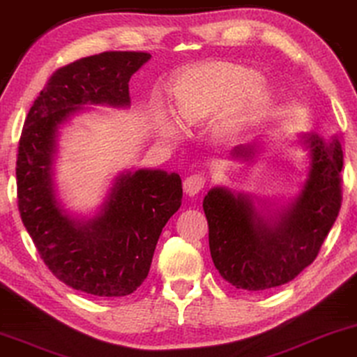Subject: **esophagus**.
I'll use <instances>...</instances> for the list:
<instances>
[{
    "label": "esophagus",
    "instance_id": "34e87169",
    "mask_svg": "<svg viewBox=\"0 0 357 357\" xmlns=\"http://www.w3.org/2000/svg\"><path fill=\"white\" fill-rule=\"evenodd\" d=\"M183 188L188 196H196V194H199L204 188H206V178H204L202 174L188 176V178L184 179Z\"/></svg>",
    "mask_w": 357,
    "mask_h": 357
}]
</instances>
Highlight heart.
Returning <instances> with one entry per match:
<instances>
[{
    "label": "heart",
    "mask_w": 357,
    "mask_h": 357,
    "mask_svg": "<svg viewBox=\"0 0 357 357\" xmlns=\"http://www.w3.org/2000/svg\"><path fill=\"white\" fill-rule=\"evenodd\" d=\"M261 76L245 66L208 63L189 71L174 88L179 113L163 106V114L174 132L184 130V118L197 123L215 116L213 134L227 139L261 114L268 104V93L259 84Z\"/></svg>",
    "instance_id": "b5f03b06"
}]
</instances>
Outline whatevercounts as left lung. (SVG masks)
Here are the masks:
<instances>
[{
    "label": "left lung",
    "instance_id": "obj_1",
    "mask_svg": "<svg viewBox=\"0 0 357 357\" xmlns=\"http://www.w3.org/2000/svg\"><path fill=\"white\" fill-rule=\"evenodd\" d=\"M310 166L296 201L279 211L256 208L246 194L213 188L202 207L208 246L218 273L245 291H266L291 282L313 263L341 207L343 150L336 139L302 135ZM255 145H240L235 158L251 160Z\"/></svg>",
    "mask_w": 357,
    "mask_h": 357
}]
</instances>
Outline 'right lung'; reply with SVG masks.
Here are the masks:
<instances>
[{"instance_id":"1","label":"right lung","mask_w":357,"mask_h":357,"mask_svg":"<svg viewBox=\"0 0 357 357\" xmlns=\"http://www.w3.org/2000/svg\"><path fill=\"white\" fill-rule=\"evenodd\" d=\"M150 56L102 52L61 66L32 104L19 139L17 207L24 227L55 278L91 296L123 297L142 286L161 230L181 207V178L161 169L123 171L98 215L78 220L55 194L56 137L84 104L129 106L130 76Z\"/></svg>"}]
</instances>
